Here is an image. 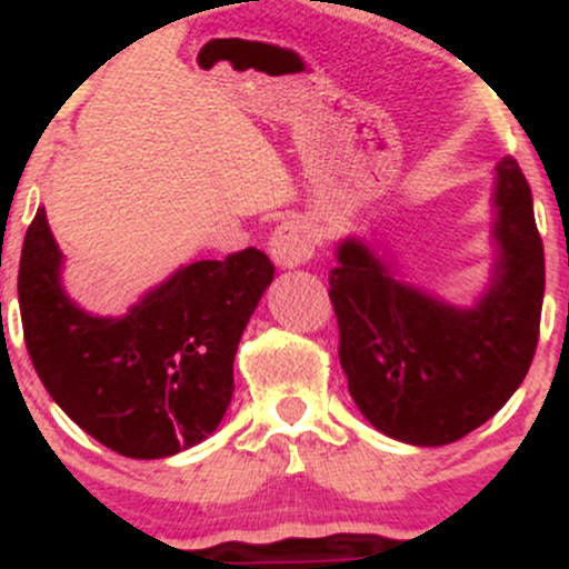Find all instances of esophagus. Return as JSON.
Listing matches in <instances>:
<instances>
[{"label":"esophagus","instance_id":"1","mask_svg":"<svg viewBox=\"0 0 569 569\" xmlns=\"http://www.w3.org/2000/svg\"><path fill=\"white\" fill-rule=\"evenodd\" d=\"M316 251V243H312V234L307 230L305 221L299 219H286L276 227V232L270 234V257L278 267H291L305 264L307 259Z\"/></svg>","mask_w":569,"mask_h":569}]
</instances>
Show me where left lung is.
<instances>
[{
  "mask_svg": "<svg viewBox=\"0 0 569 569\" xmlns=\"http://www.w3.org/2000/svg\"><path fill=\"white\" fill-rule=\"evenodd\" d=\"M498 257L471 307L396 276L367 240L345 238L329 276L339 363L361 415L380 433L443 447L485 426L516 393L535 348L546 289L532 192L513 158L495 166Z\"/></svg>",
  "mask_w": 569,
  "mask_h": 569,
  "instance_id": "obj_1",
  "label": "left lung"
}]
</instances>
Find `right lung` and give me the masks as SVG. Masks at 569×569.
<instances>
[{
  "label": "right lung",
  "mask_w": 569,
  "mask_h": 569,
  "mask_svg": "<svg viewBox=\"0 0 569 569\" xmlns=\"http://www.w3.org/2000/svg\"><path fill=\"white\" fill-rule=\"evenodd\" d=\"M63 253L44 208L18 270L23 339L39 380L84 433L117 455L158 460L206 441L232 401V363L272 283L267 253L179 267L126 316L82 310L63 289Z\"/></svg>",
  "instance_id": "right-lung-1"
}]
</instances>
